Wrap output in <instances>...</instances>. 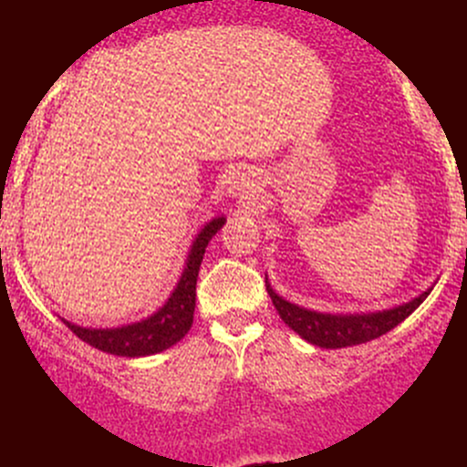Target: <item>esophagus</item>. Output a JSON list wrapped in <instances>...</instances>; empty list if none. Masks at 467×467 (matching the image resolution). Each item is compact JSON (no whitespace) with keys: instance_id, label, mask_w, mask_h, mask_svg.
Segmentation results:
<instances>
[{"instance_id":"obj_1","label":"esophagus","mask_w":467,"mask_h":467,"mask_svg":"<svg viewBox=\"0 0 467 467\" xmlns=\"http://www.w3.org/2000/svg\"><path fill=\"white\" fill-rule=\"evenodd\" d=\"M256 180L254 175L250 173V171H234L233 175H230L228 182H226V192L233 197H239V200H248L256 192Z\"/></svg>"}]
</instances>
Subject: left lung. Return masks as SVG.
<instances>
[{
  "label": "left lung",
  "instance_id": "left-lung-1",
  "mask_svg": "<svg viewBox=\"0 0 467 467\" xmlns=\"http://www.w3.org/2000/svg\"><path fill=\"white\" fill-rule=\"evenodd\" d=\"M267 294H270L272 303H275L278 316L283 318L289 329L296 331L303 340L312 342L316 347L323 349H342V347L362 345V342L375 340V337L384 336L387 331L398 327L401 320H406L415 312L420 305L426 301L428 292L420 294L412 301L398 305L393 309H384V312H371V314H323L312 312V309L298 307V305L285 301L272 289L265 278Z\"/></svg>",
  "mask_w": 467,
  "mask_h": 467
}]
</instances>
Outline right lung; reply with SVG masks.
<instances>
[{"instance_id":"right-lung-1","label":"right lung","mask_w":467,"mask_h":467,"mask_svg":"<svg viewBox=\"0 0 467 467\" xmlns=\"http://www.w3.org/2000/svg\"><path fill=\"white\" fill-rule=\"evenodd\" d=\"M223 223H226V217H215L200 230V234L192 241L189 256H186L184 272H182L173 294L149 318L140 320V323L116 327V329H92V327L67 323L66 318L61 320L80 340L96 347L99 351L111 353V356L142 358L169 349V347H173L175 342H180L182 337L189 334L192 325V312H195V285L203 252H206L208 241L215 237L217 230Z\"/></svg>"}]
</instances>
